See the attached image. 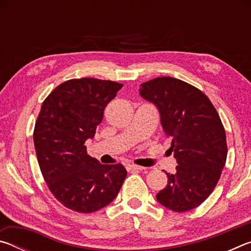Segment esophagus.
Returning <instances> with one entry per match:
<instances>
[{
    "instance_id": "34e87169",
    "label": "esophagus",
    "mask_w": 251,
    "mask_h": 251,
    "mask_svg": "<svg viewBox=\"0 0 251 251\" xmlns=\"http://www.w3.org/2000/svg\"><path fill=\"white\" fill-rule=\"evenodd\" d=\"M127 169H128V171H143V169H145V167L138 166V165L135 164H129L127 165Z\"/></svg>"
}]
</instances>
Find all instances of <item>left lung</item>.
I'll return each instance as SVG.
<instances>
[{
	"label": "left lung",
	"mask_w": 251,
	"mask_h": 251,
	"mask_svg": "<svg viewBox=\"0 0 251 251\" xmlns=\"http://www.w3.org/2000/svg\"><path fill=\"white\" fill-rule=\"evenodd\" d=\"M139 95L159 110L176 173H166L168 184L156 195L160 205L184 212L198 207L215 189L226 164V133L209 99L180 79L157 77L141 84Z\"/></svg>",
	"instance_id": "obj_1"
}]
</instances>
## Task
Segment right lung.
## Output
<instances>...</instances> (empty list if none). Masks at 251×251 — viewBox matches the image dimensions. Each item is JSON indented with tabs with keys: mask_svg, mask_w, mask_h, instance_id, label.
Listing matches in <instances>:
<instances>
[{
	"mask_svg": "<svg viewBox=\"0 0 251 251\" xmlns=\"http://www.w3.org/2000/svg\"><path fill=\"white\" fill-rule=\"evenodd\" d=\"M122 87L112 80L70 79L42 104L33 134L37 161L50 193L74 211L88 214L107 206L126 178L122 164H100L85 146Z\"/></svg>",
	"mask_w": 251,
	"mask_h": 251,
	"instance_id": "obj_1",
	"label": "right lung"
}]
</instances>
